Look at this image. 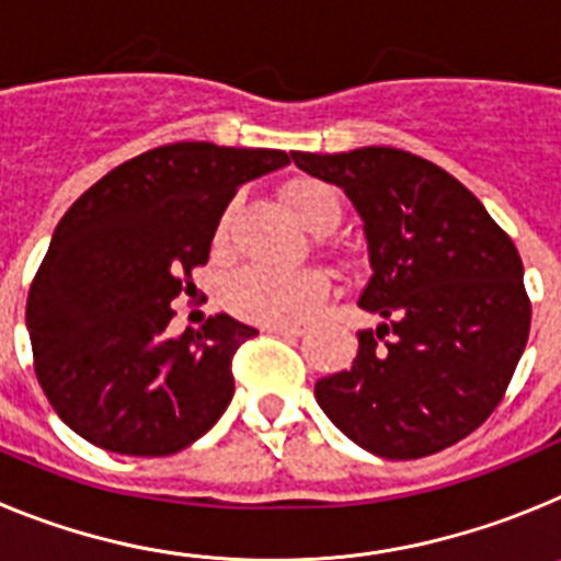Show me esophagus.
<instances>
[{
  "label": "esophagus",
  "instance_id": "obj_1",
  "mask_svg": "<svg viewBox=\"0 0 561 561\" xmlns=\"http://www.w3.org/2000/svg\"><path fill=\"white\" fill-rule=\"evenodd\" d=\"M266 334H280V336H304V325H264Z\"/></svg>",
  "mask_w": 561,
  "mask_h": 561
}]
</instances>
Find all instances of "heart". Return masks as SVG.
Wrapping results in <instances>:
<instances>
[{"label": "heart", "instance_id": "heart-1", "mask_svg": "<svg viewBox=\"0 0 561 561\" xmlns=\"http://www.w3.org/2000/svg\"><path fill=\"white\" fill-rule=\"evenodd\" d=\"M286 205L295 213V219L306 230L323 236L340 225L342 207L340 196L331 185L317 180H297L286 187ZM227 244V219L221 221L216 232V247ZM331 284L323 272L300 270L280 272L266 270V266H250L238 272L227 286V306L238 317L264 325H289L300 323L314 314L323 300L329 297Z\"/></svg>", "mask_w": 561, "mask_h": 561}]
</instances>
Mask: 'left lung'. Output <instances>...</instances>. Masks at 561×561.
<instances>
[{
  "instance_id": "8db88e82",
  "label": "left lung",
  "mask_w": 561,
  "mask_h": 561,
  "mask_svg": "<svg viewBox=\"0 0 561 561\" xmlns=\"http://www.w3.org/2000/svg\"><path fill=\"white\" fill-rule=\"evenodd\" d=\"M300 171L342 187L368 241L351 368L314 399L334 427L388 460L453 447L503 399L528 342L531 304L514 241L453 173L385 146L291 151Z\"/></svg>"
}]
</instances>
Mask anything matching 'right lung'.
Here are the masks:
<instances>
[{"mask_svg": "<svg viewBox=\"0 0 561 561\" xmlns=\"http://www.w3.org/2000/svg\"><path fill=\"white\" fill-rule=\"evenodd\" d=\"M289 165L277 148L173 142L123 162L58 221L27 295L36 376L58 419L95 447L162 458L191 447L236 393L230 314L168 334L171 304L244 182Z\"/></svg>", "mask_w": 561, "mask_h": 561, "instance_id": "obj_1", "label": "right lung"}]
</instances>
